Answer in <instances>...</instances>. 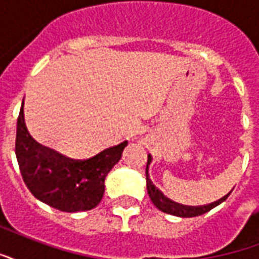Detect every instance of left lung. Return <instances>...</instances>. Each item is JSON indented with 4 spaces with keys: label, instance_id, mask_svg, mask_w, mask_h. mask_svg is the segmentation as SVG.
Instances as JSON below:
<instances>
[{
    "label": "left lung",
    "instance_id": "1",
    "mask_svg": "<svg viewBox=\"0 0 259 259\" xmlns=\"http://www.w3.org/2000/svg\"><path fill=\"white\" fill-rule=\"evenodd\" d=\"M152 157L148 156V163H147V189H148V194H149V198L153 202L156 208L161 210V212L168 213V214H172V216L178 217H195L200 216V214H204V213L209 212L210 209H213L217 205H220L222 202L227 200V197L230 195V193L227 195H224L223 198L220 200L214 201L212 204L208 205H201V206H186V205H181L174 202V201L165 198L164 195L161 194V191H159L155 187V185H152V181L149 179V174H148V165L151 164Z\"/></svg>",
    "mask_w": 259,
    "mask_h": 259
}]
</instances>
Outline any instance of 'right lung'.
Returning a JSON list of instances; mask_svg holds the SVG:
<instances>
[{
	"label": "right lung",
	"mask_w": 259,
	"mask_h": 259,
	"mask_svg": "<svg viewBox=\"0 0 259 259\" xmlns=\"http://www.w3.org/2000/svg\"><path fill=\"white\" fill-rule=\"evenodd\" d=\"M23 107L17 118L15 151L20 172L31 194L61 212L94 209L104 194V179L122 157L127 141L85 160L69 159L37 144L29 136Z\"/></svg>",
	"instance_id": "1"
}]
</instances>
